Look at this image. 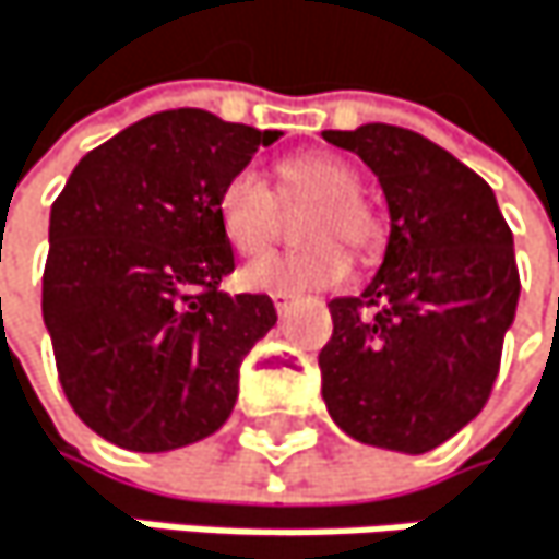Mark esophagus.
<instances>
[{"label": "esophagus", "mask_w": 559, "mask_h": 559, "mask_svg": "<svg viewBox=\"0 0 559 559\" xmlns=\"http://www.w3.org/2000/svg\"><path fill=\"white\" fill-rule=\"evenodd\" d=\"M271 301H274L277 314H288V311H292V305H295V295H292V292H274V295H271Z\"/></svg>", "instance_id": "esophagus-1"}]
</instances>
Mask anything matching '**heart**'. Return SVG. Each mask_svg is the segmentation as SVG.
I'll return each mask as SVG.
<instances>
[{
    "instance_id": "heart-1",
    "label": "heart",
    "mask_w": 559,
    "mask_h": 559,
    "mask_svg": "<svg viewBox=\"0 0 559 559\" xmlns=\"http://www.w3.org/2000/svg\"><path fill=\"white\" fill-rule=\"evenodd\" d=\"M277 181L285 202H318L301 228V238L311 241V248L251 261L241 271V285L292 295L337 288L350 274V258L341 245L368 254L381 241V225L361 202V175L331 152H311L277 165ZM218 222L241 254H261L274 245L282 231V205L258 168H241L225 181L218 194Z\"/></svg>"
}]
</instances>
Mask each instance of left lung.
<instances>
[{
  "label": "left lung",
  "instance_id": "left-lung-1",
  "mask_svg": "<svg viewBox=\"0 0 559 559\" xmlns=\"http://www.w3.org/2000/svg\"><path fill=\"white\" fill-rule=\"evenodd\" d=\"M381 181L384 261L357 298H334L318 354L321 397L354 441L427 454L490 397L521 274L490 185L430 139L397 126L324 132Z\"/></svg>",
  "mask_w": 559,
  "mask_h": 559
}]
</instances>
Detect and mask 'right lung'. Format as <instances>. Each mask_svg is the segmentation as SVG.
<instances>
[{
    "mask_svg": "<svg viewBox=\"0 0 559 559\" xmlns=\"http://www.w3.org/2000/svg\"><path fill=\"white\" fill-rule=\"evenodd\" d=\"M282 132L202 108L148 115L92 148L49 218L43 318L72 411L105 441L162 454L215 433L267 295H225L235 251L218 194Z\"/></svg>",
    "mask_w": 559,
    "mask_h": 559,
    "instance_id": "obj_1",
    "label": "right lung"
}]
</instances>
